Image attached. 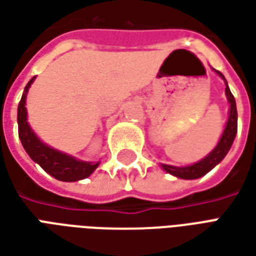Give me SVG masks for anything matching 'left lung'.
Masks as SVG:
<instances>
[{
    "label": "left lung",
    "mask_w": 256,
    "mask_h": 256,
    "mask_svg": "<svg viewBox=\"0 0 256 256\" xmlns=\"http://www.w3.org/2000/svg\"><path fill=\"white\" fill-rule=\"evenodd\" d=\"M215 74H218L220 78L224 79L226 88H225V94L226 98H228V102H229V118H228V122L225 124V128L222 132V136H220L218 144L215 146L214 150L210 152L208 155L204 156L202 160L196 162L193 164H189V166L184 167H177L172 166V164H163L162 163L160 167L168 174H172L174 177L181 178V180H196V178H200L206 176L207 172H211L216 164H220V162L224 160V158L226 156V154L230 150L232 144L234 141V137L237 134V108H236V100L232 94L230 89L228 86V82H226L225 76L222 75V72L214 70Z\"/></svg>",
    "instance_id": "8db88e82"
}]
</instances>
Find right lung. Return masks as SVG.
I'll return each mask as SVG.
<instances>
[{
  "mask_svg": "<svg viewBox=\"0 0 256 256\" xmlns=\"http://www.w3.org/2000/svg\"><path fill=\"white\" fill-rule=\"evenodd\" d=\"M34 78L26 84L22 100L18 106V126H19V138L23 144V148L28 154L32 160L52 177L64 182H74L79 180L88 178L98 167L100 162H84L79 160L74 156L64 154L62 150H54L38 138V136L31 128L30 123L27 122V108H26V98L30 86L34 82Z\"/></svg>",
  "mask_w": 256,
  "mask_h": 256,
  "instance_id": "obj_1",
  "label": "right lung"
}]
</instances>
